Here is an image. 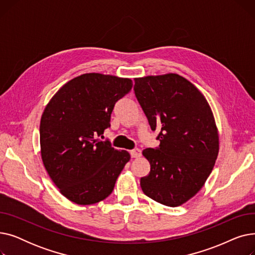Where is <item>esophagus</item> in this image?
I'll list each match as a JSON object with an SVG mask.
<instances>
[{
	"label": "esophagus",
	"mask_w": 255,
	"mask_h": 255,
	"mask_svg": "<svg viewBox=\"0 0 255 255\" xmlns=\"http://www.w3.org/2000/svg\"><path fill=\"white\" fill-rule=\"evenodd\" d=\"M130 155L132 158H137V157H140L141 156V151L139 149H134L130 151Z\"/></svg>",
	"instance_id": "obj_1"
}]
</instances>
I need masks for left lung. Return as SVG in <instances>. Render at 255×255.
Listing matches in <instances>:
<instances>
[{
  "label": "left lung",
  "instance_id": "1",
  "mask_svg": "<svg viewBox=\"0 0 255 255\" xmlns=\"http://www.w3.org/2000/svg\"><path fill=\"white\" fill-rule=\"evenodd\" d=\"M135 96L159 148L145 149L151 170L140 179L143 193L167 207H179L203 188L219 152L211 107L199 90L176 73L134 79Z\"/></svg>",
  "mask_w": 255,
  "mask_h": 255
}]
</instances>
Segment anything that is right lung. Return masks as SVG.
Segmentation results:
<instances>
[{"mask_svg":"<svg viewBox=\"0 0 255 255\" xmlns=\"http://www.w3.org/2000/svg\"><path fill=\"white\" fill-rule=\"evenodd\" d=\"M132 80L101 73L82 74L66 83L49 100L40 121L43 165L60 192L77 205H93L109 196L130 160L97 136L111 126L118 100Z\"/></svg>","mask_w":255,"mask_h":255,"instance_id":"1","label":"right lung"}]
</instances>
